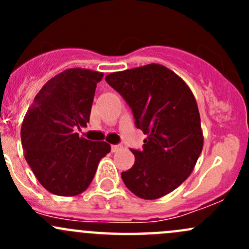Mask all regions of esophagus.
Masks as SVG:
<instances>
[{
	"mask_svg": "<svg viewBox=\"0 0 249 249\" xmlns=\"http://www.w3.org/2000/svg\"><path fill=\"white\" fill-rule=\"evenodd\" d=\"M122 148H123L122 144H113V145H112V152H113V153L119 152V150L122 149Z\"/></svg>",
	"mask_w": 249,
	"mask_h": 249,
	"instance_id": "1",
	"label": "esophagus"
}]
</instances>
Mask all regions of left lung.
Here are the masks:
<instances>
[{
    "instance_id": "8db88e82",
    "label": "left lung",
    "mask_w": 249,
    "mask_h": 249,
    "mask_svg": "<svg viewBox=\"0 0 249 249\" xmlns=\"http://www.w3.org/2000/svg\"><path fill=\"white\" fill-rule=\"evenodd\" d=\"M106 82L124 97L136 126L147 135L143 149H132L135 164L122 173L123 182L141 199L165 196L189 177L201 154V122L192 90L159 64L113 72Z\"/></svg>"
}]
</instances>
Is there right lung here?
<instances>
[{
    "instance_id": "1",
    "label": "right lung",
    "mask_w": 249,
    "mask_h": 249,
    "mask_svg": "<svg viewBox=\"0 0 249 249\" xmlns=\"http://www.w3.org/2000/svg\"><path fill=\"white\" fill-rule=\"evenodd\" d=\"M102 72L69 69L48 80L29 107L21 125L25 159L52 194L74 196L91 183L100 160L110 152L105 141L79 137L87 126Z\"/></svg>"
}]
</instances>
